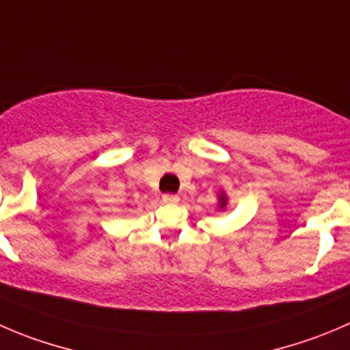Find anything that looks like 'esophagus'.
<instances>
[{
    "mask_svg": "<svg viewBox=\"0 0 350 350\" xmlns=\"http://www.w3.org/2000/svg\"><path fill=\"white\" fill-rule=\"evenodd\" d=\"M162 202H164L165 205H176V203L179 202V196L178 195H164L162 196Z\"/></svg>",
    "mask_w": 350,
    "mask_h": 350,
    "instance_id": "obj_1",
    "label": "esophagus"
}]
</instances>
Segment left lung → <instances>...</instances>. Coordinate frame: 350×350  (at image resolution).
I'll return each instance as SVG.
<instances>
[{"mask_svg": "<svg viewBox=\"0 0 350 350\" xmlns=\"http://www.w3.org/2000/svg\"><path fill=\"white\" fill-rule=\"evenodd\" d=\"M217 205H219V210L220 212H224V210L227 208V205H229V198H227V193L224 191H219V195H217Z\"/></svg>", "mask_w": 350, "mask_h": 350, "instance_id": "8db88e82", "label": "left lung"}]
</instances>
